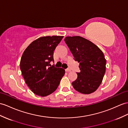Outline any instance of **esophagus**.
Returning a JSON list of instances; mask_svg holds the SVG:
<instances>
[{"instance_id": "esophagus-1", "label": "esophagus", "mask_w": 128, "mask_h": 128, "mask_svg": "<svg viewBox=\"0 0 128 128\" xmlns=\"http://www.w3.org/2000/svg\"><path fill=\"white\" fill-rule=\"evenodd\" d=\"M66 70V72H70V70L69 69V68L66 69V70Z\"/></svg>"}]
</instances>
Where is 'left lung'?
Returning <instances> with one entry per match:
<instances>
[{"mask_svg":"<svg viewBox=\"0 0 128 128\" xmlns=\"http://www.w3.org/2000/svg\"><path fill=\"white\" fill-rule=\"evenodd\" d=\"M64 42L75 61L79 63L80 72L72 82L76 91L82 94L96 91L101 84L106 69V61L101 50L94 43L80 36H68Z\"/></svg>","mask_w":128,"mask_h":128,"instance_id":"8db88e82","label":"left lung"}]
</instances>
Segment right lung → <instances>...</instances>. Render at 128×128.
Listing matches in <instances>:
<instances>
[{
	"label": "right lung",
	"mask_w": 128,
	"mask_h": 128,
	"mask_svg": "<svg viewBox=\"0 0 128 128\" xmlns=\"http://www.w3.org/2000/svg\"><path fill=\"white\" fill-rule=\"evenodd\" d=\"M64 36L41 37L25 50L20 62L22 74L27 85L35 94L45 96L57 89L65 70L51 66L54 51Z\"/></svg>",
	"instance_id": "obj_1"
}]
</instances>
